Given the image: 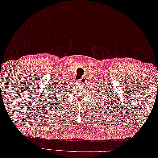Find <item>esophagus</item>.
<instances>
[{"label": "esophagus", "mask_w": 158, "mask_h": 158, "mask_svg": "<svg viewBox=\"0 0 158 158\" xmlns=\"http://www.w3.org/2000/svg\"><path fill=\"white\" fill-rule=\"evenodd\" d=\"M80 82H81V83L82 84V85H85V83H86L87 82V79H86V77H82V78L80 80Z\"/></svg>", "instance_id": "obj_1"}]
</instances>
